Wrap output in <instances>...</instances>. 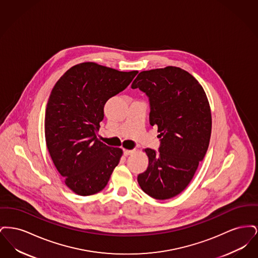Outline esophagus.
Returning a JSON list of instances; mask_svg holds the SVG:
<instances>
[{
    "mask_svg": "<svg viewBox=\"0 0 258 258\" xmlns=\"http://www.w3.org/2000/svg\"><path fill=\"white\" fill-rule=\"evenodd\" d=\"M135 151H136L135 149H133V150H123V155L124 156H130V155L134 154Z\"/></svg>",
    "mask_w": 258,
    "mask_h": 258,
    "instance_id": "esophagus-1",
    "label": "esophagus"
}]
</instances>
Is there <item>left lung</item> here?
<instances>
[{"mask_svg":"<svg viewBox=\"0 0 258 258\" xmlns=\"http://www.w3.org/2000/svg\"><path fill=\"white\" fill-rule=\"evenodd\" d=\"M146 94L150 123L158 126L159 152L147 148V170L138 175L148 196L164 200L189 184L208 150L212 116L208 98L197 79L176 67L141 72L132 84Z\"/></svg>","mask_w":258,"mask_h":258,"instance_id":"left-lung-1","label":"left lung"}]
</instances>
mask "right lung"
Segmentation results:
<instances>
[{"mask_svg":"<svg viewBox=\"0 0 258 258\" xmlns=\"http://www.w3.org/2000/svg\"><path fill=\"white\" fill-rule=\"evenodd\" d=\"M137 71L119 72L96 62L71 68L57 81L45 111V141L57 170L78 196L102 190L123 155L97 138L103 107L131 84Z\"/></svg>","mask_w":258,"mask_h":258,"instance_id":"add662e5","label":"right lung"}]
</instances>
